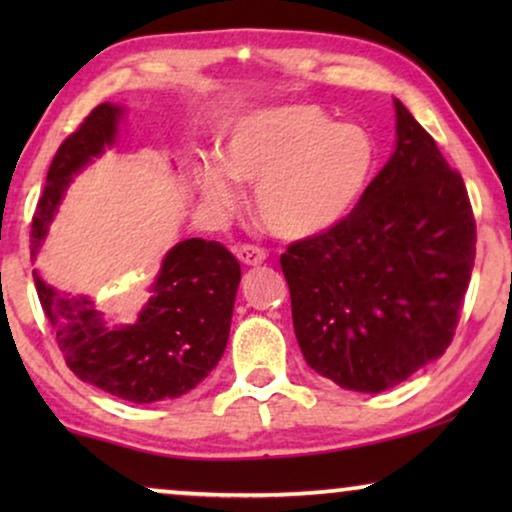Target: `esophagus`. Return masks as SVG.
<instances>
[{"mask_svg": "<svg viewBox=\"0 0 512 512\" xmlns=\"http://www.w3.org/2000/svg\"><path fill=\"white\" fill-rule=\"evenodd\" d=\"M235 256L240 258L244 265H261L265 261V251L261 247H254V244H242V247H235Z\"/></svg>", "mask_w": 512, "mask_h": 512, "instance_id": "obj_1", "label": "esophagus"}]
</instances>
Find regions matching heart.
<instances>
[{"instance_id": "heart-1", "label": "heart", "mask_w": 512, "mask_h": 512, "mask_svg": "<svg viewBox=\"0 0 512 512\" xmlns=\"http://www.w3.org/2000/svg\"><path fill=\"white\" fill-rule=\"evenodd\" d=\"M377 167L373 132L335 123L314 104H284L237 121L226 139V165L207 160L198 172L205 202L233 212L237 181L256 186L254 202L272 235L310 240L345 221Z\"/></svg>"}]
</instances>
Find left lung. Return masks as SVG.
Wrapping results in <instances>:
<instances>
[{"instance_id": "left-lung-1", "label": "left lung", "mask_w": 512, "mask_h": 512, "mask_svg": "<svg viewBox=\"0 0 512 512\" xmlns=\"http://www.w3.org/2000/svg\"><path fill=\"white\" fill-rule=\"evenodd\" d=\"M396 146L345 221L279 263L307 366L380 394L450 347L475 261L464 179L401 100Z\"/></svg>"}]
</instances>
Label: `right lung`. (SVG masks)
Listing matches in <instances>:
<instances>
[{
    "label": "right lung",
    "instance_id": "right-lung-1",
    "mask_svg": "<svg viewBox=\"0 0 512 512\" xmlns=\"http://www.w3.org/2000/svg\"><path fill=\"white\" fill-rule=\"evenodd\" d=\"M123 116L121 104H100L55 153L32 219V261L69 184L116 144ZM32 277L72 373L123 401L156 403L195 389L221 361L242 270L221 242L191 237L174 244L130 324L104 317L90 296L46 284L37 268Z\"/></svg>",
    "mask_w": 512,
    "mask_h": 512
}]
</instances>
